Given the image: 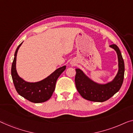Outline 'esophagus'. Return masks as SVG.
Masks as SVG:
<instances>
[{"mask_svg": "<svg viewBox=\"0 0 133 133\" xmlns=\"http://www.w3.org/2000/svg\"><path fill=\"white\" fill-rule=\"evenodd\" d=\"M72 64H73V63H72Z\"/></svg>", "mask_w": 133, "mask_h": 133, "instance_id": "1", "label": "esophagus"}]
</instances>
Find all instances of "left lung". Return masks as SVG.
Segmentation results:
<instances>
[{"label": "left lung", "mask_w": 133, "mask_h": 133, "mask_svg": "<svg viewBox=\"0 0 133 133\" xmlns=\"http://www.w3.org/2000/svg\"><path fill=\"white\" fill-rule=\"evenodd\" d=\"M110 46L116 51L118 55L119 70L112 82L106 84H99L88 78L79 69H76L75 84L77 90L83 98L96 102H103L116 94L121 87L124 77V61L121 53L115 44Z\"/></svg>", "instance_id": "8db88e82"}]
</instances>
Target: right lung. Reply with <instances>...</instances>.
<instances>
[{
	"mask_svg": "<svg viewBox=\"0 0 133 133\" xmlns=\"http://www.w3.org/2000/svg\"><path fill=\"white\" fill-rule=\"evenodd\" d=\"M22 43L18 45L16 49L11 67L12 78L15 90L21 96L30 102L35 103L45 102L52 96L55 90L57 79L65 70L66 66H64L57 69L49 76L39 82H28L24 81L18 75L16 70L17 52Z\"/></svg>",
	"mask_w": 133,
	"mask_h": 133,
	"instance_id": "right-lung-1",
	"label": "right lung"
}]
</instances>
